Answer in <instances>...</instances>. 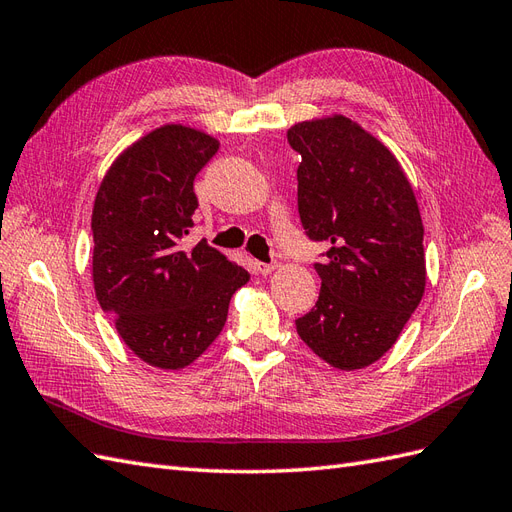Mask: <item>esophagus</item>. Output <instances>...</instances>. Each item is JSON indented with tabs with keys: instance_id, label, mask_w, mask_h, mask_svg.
Returning a JSON list of instances; mask_svg holds the SVG:
<instances>
[{
	"instance_id": "34e87169",
	"label": "esophagus",
	"mask_w": 512,
	"mask_h": 512,
	"mask_svg": "<svg viewBox=\"0 0 512 512\" xmlns=\"http://www.w3.org/2000/svg\"><path fill=\"white\" fill-rule=\"evenodd\" d=\"M277 268H279L277 261H270V264H266V261H255V270L259 274H270L272 270H277Z\"/></svg>"
}]
</instances>
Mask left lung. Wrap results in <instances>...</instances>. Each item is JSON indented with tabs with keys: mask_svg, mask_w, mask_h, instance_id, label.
I'll return each instance as SVG.
<instances>
[{
	"mask_svg": "<svg viewBox=\"0 0 512 512\" xmlns=\"http://www.w3.org/2000/svg\"><path fill=\"white\" fill-rule=\"evenodd\" d=\"M300 153L298 214L316 261L318 303L300 339L339 370H361L396 344L426 285L424 227L393 153L346 116L287 129Z\"/></svg>",
	"mask_w": 512,
	"mask_h": 512,
	"instance_id": "obj_1",
	"label": "left lung"
}]
</instances>
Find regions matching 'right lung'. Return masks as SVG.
<instances>
[{"label": "right lung", "mask_w": 512, "mask_h": 512, "mask_svg": "<svg viewBox=\"0 0 512 512\" xmlns=\"http://www.w3.org/2000/svg\"><path fill=\"white\" fill-rule=\"evenodd\" d=\"M218 140L164 125L121 153L93 209V281L101 309L142 361L179 370L201 357L227 322L248 272L201 240L194 179Z\"/></svg>", "instance_id": "add662e5"}]
</instances>
